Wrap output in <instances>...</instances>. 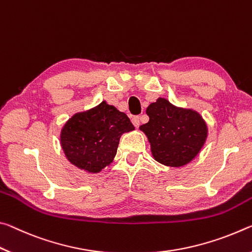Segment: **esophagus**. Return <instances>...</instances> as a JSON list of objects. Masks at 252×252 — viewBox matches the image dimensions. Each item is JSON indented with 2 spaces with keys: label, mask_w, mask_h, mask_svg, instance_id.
Listing matches in <instances>:
<instances>
[{
  "label": "esophagus",
  "mask_w": 252,
  "mask_h": 252,
  "mask_svg": "<svg viewBox=\"0 0 252 252\" xmlns=\"http://www.w3.org/2000/svg\"><path fill=\"white\" fill-rule=\"evenodd\" d=\"M131 123H133L134 126L136 127V128H137V127L139 126V124H141V117H139V116L133 117V118H131Z\"/></svg>",
  "instance_id": "obj_1"
}]
</instances>
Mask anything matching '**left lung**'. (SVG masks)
I'll use <instances>...</instances> for the list:
<instances>
[{
  "instance_id": "1",
  "label": "left lung",
  "mask_w": 252,
  "mask_h": 252,
  "mask_svg": "<svg viewBox=\"0 0 252 252\" xmlns=\"http://www.w3.org/2000/svg\"><path fill=\"white\" fill-rule=\"evenodd\" d=\"M146 114L150 121L139 129L146 135L155 160L181 167L196 158L208 137V125L197 111L159 97L147 107Z\"/></svg>"
}]
</instances>
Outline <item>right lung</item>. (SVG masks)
I'll list each match as a JSON object with an SVG mask.
<instances>
[{
  "mask_svg": "<svg viewBox=\"0 0 252 252\" xmlns=\"http://www.w3.org/2000/svg\"><path fill=\"white\" fill-rule=\"evenodd\" d=\"M134 129L125 113L104 100L69 118L61 128L60 144L70 163L97 174L114 160L121 136Z\"/></svg>",
  "mask_w": 252,
  "mask_h": 252,
  "instance_id": "obj_1",
  "label": "right lung"
}]
</instances>
